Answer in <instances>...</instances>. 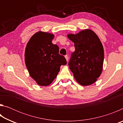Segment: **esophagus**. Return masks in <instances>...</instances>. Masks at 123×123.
Listing matches in <instances>:
<instances>
[{
	"label": "esophagus",
	"instance_id": "1",
	"mask_svg": "<svg viewBox=\"0 0 123 123\" xmlns=\"http://www.w3.org/2000/svg\"><path fill=\"white\" fill-rule=\"evenodd\" d=\"M65 58H66V60H67V61H68V55H66V56H65Z\"/></svg>",
	"mask_w": 123,
	"mask_h": 123
}]
</instances>
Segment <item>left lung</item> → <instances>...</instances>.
<instances>
[{
  "label": "left lung",
  "instance_id": "left-lung-1",
  "mask_svg": "<svg viewBox=\"0 0 123 123\" xmlns=\"http://www.w3.org/2000/svg\"><path fill=\"white\" fill-rule=\"evenodd\" d=\"M67 37L74 42L75 48L68 63L69 69L81 85L93 84L103 70L104 52L100 40L90 29H85L75 35L68 34Z\"/></svg>",
  "mask_w": 123,
  "mask_h": 123
}]
</instances>
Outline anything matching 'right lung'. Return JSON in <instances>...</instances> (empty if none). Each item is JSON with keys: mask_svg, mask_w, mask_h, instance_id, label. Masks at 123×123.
Here are the masks:
<instances>
[{"mask_svg": "<svg viewBox=\"0 0 123 123\" xmlns=\"http://www.w3.org/2000/svg\"><path fill=\"white\" fill-rule=\"evenodd\" d=\"M54 35L38 31L31 37L25 51V62L29 74L39 86H48L67 64L59 54V47L52 43Z\"/></svg>", "mask_w": 123, "mask_h": 123, "instance_id": "1", "label": "right lung"}]
</instances>
